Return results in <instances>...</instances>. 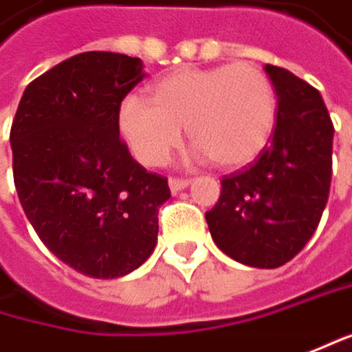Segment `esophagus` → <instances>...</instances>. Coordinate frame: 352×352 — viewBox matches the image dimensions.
Listing matches in <instances>:
<instances>
[{
	"label": "esophagus",
	"mask_w": 352,
	"mask_h": 352,
	"mask_svg": "<svg viewBox=\"0 0 352 352\" xmlns=\"http://www.w3.org/2000/svg\"><path fill=\"white\" fill-rule=\"evenodd\" d=\"M190 184L188 178H170L168 180V186H170V192L172 194H176V192H180V190H184Z\"/></svg>",
	"instance_id": "esophagus-1"
}]
</instances>
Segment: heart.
Masks as SVG:
<instances>
[{
	"instance_id": "b5f03b06",
	"label": "heart",
	"mask_w": 352,
	"mask_h": 352,
	"mask_svg": "<svg viewBox=\"0 0 352 352\" xmlns=\"http://www.w3.org/2000/svg\"><path fill=\"white\" fill-rule=\"evenodd\" d=\"M152 100L128 96L118 113L120 134L144 166L166 162L186 126L198 156L240 168L266 148L276 122L274 89L248 62L178 69L156 82Z\"/></svg>"
}]
</instances>
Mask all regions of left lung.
<instances>
[{
  "label": "left lung",
  "instance_id": "1",
  "mask_svg": "<svg viewBox=\"0 0 352 352\" xmlns=\"http://www.w3.org/2000/svg\"><path fill=\"white\" fill-rule=\"evenodd\" d=\"M276 94V128L254 164L222 178L206 222L216 246L236 263L278 268L314 234L329 200L333 122L311 84L266 63Z\"/></svg>",
  "mask_w": 352,
  "mask_h": 352
}]
</instances>
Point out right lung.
Segmentation results:
<instances>
[{"label": "right lung", "mask_w": 352, "mask_h": 352, "mask_svg": "<svg viewBox=\"0 0 352 352\" xmlns=\"http://www.w3.org/2000/svg\"><path fill=\"white\" fill-rule=\"evenodd\" d=\"M144 63L86 52L36 78L13 118V180L41 242L91 278L136 270L156 248L168 180L120 140L118 113Z\"/></svg>", "instance_id": "obj_1"}]
</instances>
